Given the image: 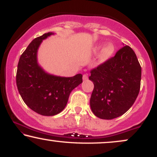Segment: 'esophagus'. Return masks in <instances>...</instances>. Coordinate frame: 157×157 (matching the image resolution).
<instances>
[{"mask_svg": "<svg viewBox=\"0 0 157 157\" xmlns=\"http://www.w3.org/2000/svg\"><path fill=\"white\" fill-rule=\"evenodd\" d=\"M82 80H88V75H83V76H82Z\"/></svg>", "mask_w": 157, "mask_h": 157, "instance_id": "1", "label": "esophagus"}]
</instances>
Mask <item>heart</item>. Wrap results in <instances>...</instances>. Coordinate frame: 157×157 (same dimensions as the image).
Wrapping results in <instances>:
<instances>
[{"instance_id":"1","label":"heart","mask_w":157,"mask_h":157,"mask_svg":"<svg viewBox=\"0 0 157 157\" xmlns=\"http://www.w3.org/2000/svg\"><path fill=\"white\" fill-rule=\"evenodd\" d=\"M103 46L102 44H97L94 46L93 48V52L94 53H97L101 49V48ZM115 51V46L112 43H108L106 44L104 47L102 48L101 52H100V55H99L98 57V60L100 63H104L108 60H109L112 55H113Z\"/></svg>"}]
</instances>
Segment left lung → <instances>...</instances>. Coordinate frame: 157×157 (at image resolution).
Returning <instances> with one entry per match:
<instances>
[{"instance_id":"1","label":"left lung","mask_w":157,"mask_h":157,"mask_svg":"<svg viewBox=\"0 0 157 157\" xmlns=\"http://www.w3.org/2000/svg\"><path fill=\"white\" fill-rule=\"evenodd\" d=\"M142 69L134 50L125 46L112 58L91 70L93 92L90 106L94 114L112 120L124 114L137 97Z\"/></svg>"}]
</instances>
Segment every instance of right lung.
Masks as SVG:
<instances>
[{"instance_id":"1","label":"right lung","mask_w":157,"mask_h":157,"mask_svg":"<svg viewBox=\"0 0 157 157\" xmlns=\"http://www.w3.org/2000/svg\"><path fill=\"white\" fill-rule=\"evenodd\" d=\"M53 32L36 37L21 55L17 65L16 83L23 100L32 111L43 116H54L66 107L73 89L82 82V75L65 77L48 73L37 60L43 40Z\"/></svg>"}]
</instances>
